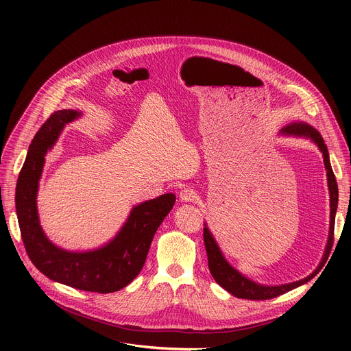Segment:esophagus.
<instances>
[{
    "label": "esophagus",
    "instance_id": "esophagus-1",
    "mask_svg": "<svg viewBox=\"0 0 351 351\" xmlns=\"http://www.w3.org/2000/svg\"><path fill=\"white\" fill-rule=\"evenodd\" d=\"M179 197H180V202H183V203H191V202H194V199L197 198V191H195L193 187L186 186V187H183V189L180 190Z\"/></svg>",
    "mask_w": 351,
    "mask_h": 351
}]
</instances>
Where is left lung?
Listing matches in <instances>:
<instances>
[{"label":"left lung","mask_w":351,"mask_h":351,"mask_svg":"<svg viewBox=\"0 0 351 351\" xmlns=\"http://www.w3.org/2000/svg\"><path fill=\"white\" fill-rule=\"evenodd\" d=\"M280 136H293V137H304V138H310L313 143L317 144V147L319 148V152L322 153L324 157V164H325V169H326V178H328V189H329V198H330V222H329V236H328V243L325 247V253L324 257L318 265V268L310 274L307 278L300 279L291 283H285V285H261L257 283L254 280H252L250 278L244 276L243 274H240L236 268H233L225 258V256L222 254L221 248L217 243V240L214 239V234L211 233V230L208 229L207 223H204V244H206V250H207V257H208V268L210 272L213 275V278L215 279V282L222 286L226 291H229L230 294H233L234 297L239 298H247V300H269L274 297H278L286 291H290L298 286H302L307 282H310L319 271V267H322L325 264V261L328 260L329 252L333 244V230H335V217H336V211H337V202H339V190H337V183H336V178L333 175L332 171V165L329 161V153H328V147L322 138V136L319 134V132L317 129H314L313 126H310L306 122H291L289 125H286L285 128L280 129L279 132Z\"/></svg>","instance_id":"obj_1"}]
</instances>
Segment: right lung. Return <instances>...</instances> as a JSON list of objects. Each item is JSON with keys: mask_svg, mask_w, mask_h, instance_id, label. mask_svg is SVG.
Listing matches in <instances>:
<instances>
[{"mask_svg": "<svg viewBox=\"0 0 351 351\" xmlns=\"http://www.w3.org/2000/svg\"><path fill=\"white\" fill-rule=\"evenodd\" d=\"M80 117L76 110L57 111L36 133L16 183V215L26 253L41 274L79 290L112 293L128 286L141 271L153 237L171 213L176 195L167 193L134 206L115 237L98 248L69 252L54 244L40 225L38 182L45 156L64 126Z\"/></svg>", "mask_w": 351, "mask_h": 351, "instance_id": "obj_1", "label": "right lung"}]
</instances>
